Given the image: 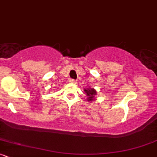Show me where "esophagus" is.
<instances>
[{"label":"esophagus","instance_id":"obj_1","mask_svg":"<svg viewBox=\"0 0 157 157\" xmlns=\"http://www.w3.org/2000/svg\"><path fill=\"white\" fill-rule=\"evenodd\" d=\"M70 82L72 84H76V81L74 80V79H72V78L70 79Z\"/></svg>","mask_w":157,"mask_h":157}]
</instances>
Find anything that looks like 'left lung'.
Returning <instances> with one entry per match:
<instances>
[{"label": "left lung", "instance_id": "1", "mask_svg": "<svg viewBox=\"0 0 157 157\" xmlns=\"http://www.w3.org/2000/svg\"><path fill=\"white\" fill-rule=\"evenodd\" d=\"M84 91L87 96V101H94L95 99V96L97 95V91L94 88L84 89Z\"/></svg>", "mask_w": 157, "mask_h": 157}]
</instances>
